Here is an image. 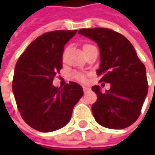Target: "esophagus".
<instances>
[{
    "instance_id": "esophagus-1",
    "label": "esophagus",
    "mask_w": 155,
    "mask_h": 155,
    "mask_svg": "<svg viewBox=\"0 0 155 155\" xmlns=\"http://www.w3.org/2000/svg\"><path fill=\"white\" fill-rule=\"evenodd\" d=\"M82 89H83V91H84V92H87V91H89L91 90L90 87H88V86H83Z\"/></svg>"
}]
</instances>
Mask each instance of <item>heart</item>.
Returning <instances> with one entry per match:
<instances>
[{
	"label": "heart",
	"instance_id": "1",
	"mask_svg": "<svg viewBox=\"0 0 155 155\" xmlns=\"http://www.w3.org/2000/svg\"><path fill=\"white\" fill-rule=\"evenodd\" d=\"M91 45H89V44H86V45H84L83 46V49H85V48H87V47H91ZM74 77L75 78L77 81H81V82H83V81H86V77H85V75H83L82 74H80V73H74Z\"/></svg>",
	"mask_w": 155,
	"mask_h": 155
}]
</instances>
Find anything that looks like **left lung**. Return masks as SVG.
Masks as SVG:
<instances>
[{"instance_id":"obj_1","label":"left lung","mask_w":155,"mask_h":155,"mask_svg":"<svg viewBox=\"0 0 155 155\" xmlns=\"http://www.w3.org/2000/svg\"><path fill=\"white\" fill-rule=\"evenodd\" d=\"M78 33L97 43L101 54L97 74L101 81L110 83L105 92L98 85L91 88L97 94L91 107L95 120L110 129L131 126L138 118L148 92L144 64L130 41L112 29L82 28Z\"/></svg>"}]
</instances>
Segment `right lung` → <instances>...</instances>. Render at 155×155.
Here are the masks:
<instances>
[{
  "instance_id": "add662e5",
  "label": "right lung",
  "mask_w": 155,
  "mask_h": 155,
  "mask_svg": "<svg viewBox=\"0 0 155 155\" xmlns=\"http://www.w3.org/2000/svg\"><path fill=\"white\" fill-rule=\"evenodd\" d=\"M77 30H56L36 38L18 58L12 91L24 121L40 132L64 127L83 95L82 87L70 81L63 89L53 85L63 67L64 45Z\"/></svg>"
}]
</instances>
